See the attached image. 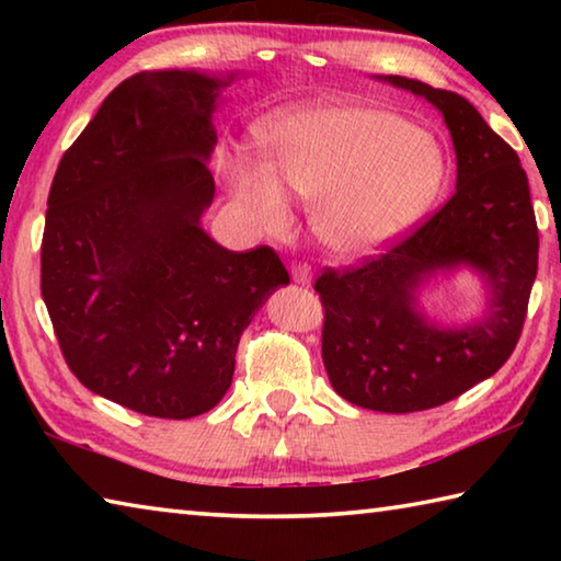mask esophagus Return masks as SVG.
I'll list each match as a JSON object with an SVG mask.
<instances>
[{
    "label": "esophagus",
    "mask_w": 561,
    "mask_h": 561,
    "mask_svg": "<svg viewBox=\"0 0 561 561\" xmlns=\"http://www.w3.org/2000/svg\"><path fill=\"white\" fill-rule=\"evenodd\" d=\"M291 282L301 284V287H309V284H311V267H309V264H304V262L291 264Z\"/></svg>",
    "instance_id": "obj_1"
}]
</instances>
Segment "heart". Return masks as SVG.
Here are the masks:
<instances>
[{
    "label": "heart",
    "instance_id": "heart-1",
    "mask_svg": "<svg viewBox=\"0 0 561 561\" xmlns=\"http://www.w3.org/2000/svg\"><path fill=\"white\" fill-rule=\"evenodd\" d=\"M264 163L230 156L222 175L262 234L289 225L287 197L309 205L327 250L356 257L401 234L438 195L445 158L438 138L383 108L321 101L260 123Z\"/></svg>",
    "mask_w": 561,
    "mask_h": 561
}]
</instances>
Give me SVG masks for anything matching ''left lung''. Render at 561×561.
<instances>
[{
  "instance_id": "8db88e82",
  "label": "left lung",
  "mask_w": 561,
  "mask_h": 561,
  "mask_svg": "<svg viewBox=\"0 0 561 561\" xmlns=\"http://www.w3.org/2000/svg\"><path fill=\"white\" fill-rule=\"evenodd\" d=\"M374 79L443 113L458 163L455 195L381 257L321 274V356L348 403L413 413L453 401L510 358L537 277L539 237L517 153L470 101L405 76ZM460 268L483 282L486 307L468 325H440L424 314L420 291Z\"/></svg>"
}]
</instances>
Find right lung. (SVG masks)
Listing matches in <instances>:
<instances>
[{
  "mask_svg": "<svg viewBox=\"0 0 561 561\" xmlns=\"http://www.w3.org/2000/svg\"><path fill=\"white\" fill-rule=\"evenodd\" d=\"M240 71H140L118 83L49 190L42 297L73 376L156 417H195L232 383L242 331L289 274L270 247L203 230L215 113Z\"/></svg>",
  "mask_w": 561,
  "mask_h": 561,
  "instance_id": "right-lung-1",
  "label": "right lung"
}]
</instances>
